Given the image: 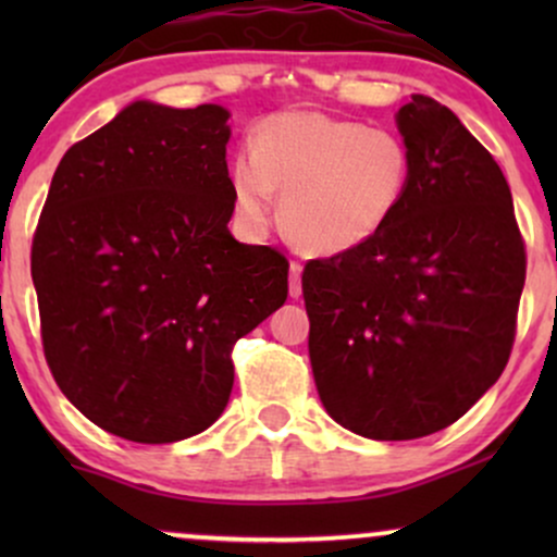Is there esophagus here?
Segmentation results:
<instances>
[{
	"label": "esophagus",
	"instance_id": "34e87169",
	"mask_svg": "<svg viewBox=\"0 0 557 557\" xmlns=\"http://www.w3.org/2000/svg\"><path fill=\"white\" fill-rule=\"evenodd\" d=\"M300 272H304V267L298 264V261H290V296L298 298L300 293H304V287H300Z\"/></svg>",
	"mask_w": 557,
	"mask_h": 557
}]
</instances>
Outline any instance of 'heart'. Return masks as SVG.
I'll return each mask as SVG.
<instances>
[{"instance_id":"b5f03b06","label":"heart","mask_w":557,"mask_h":557,"mask_svg":"<svg viewBox=\"0 0 557 557\" xmlns=\"http://www.w3.org/2000/svg\"><path fill=\"white\" fill-rule=\"evenodd\" d=\"M413 159L398 133L322 112H280L259 123L251 154L233 162L235 209L267 225L274 194L280 225L300 251L337 257L367 246L400 212Z\"/></svg>"}]
</instances>
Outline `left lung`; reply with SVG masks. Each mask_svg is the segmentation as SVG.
Returning <instances> with one entry per match:
<instances>
[{
    "instance_id": "8db88e82",
    "label": "left lung",
    "mask_w": 557,
    "mask_h": 557,
    "mask_svg": "<svg viewBox=\"0 0 557 557\" xmlns=\"http://www.w3.org/2000/svg\"><path fill=\"white\" fill-rule=\"evenodd\" d=\"M395 123L413 159L398 216L300 277L319 398L369 440L445 430L495 385L527 280L513 198L490 151L430 96L413 94Z\"/></svg>"
}]
</instances>
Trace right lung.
<instances>
[{"label":"right lung","mask_w":557,"mask_h":557,"mask_svg":"<svg viewBox=\"0 0 557 557\" xmlns=\"http://www.w3.org/2000/svg\"><path fill=\"white\" fill-rule=\"evenodd\" d=\"M230 112L133 101L65 151L30 248L44 356L104 432L162 445L225 411L233 345L287 298V259L230 235Z\"/></svg>","instance_id":"1"}]
</instances>
